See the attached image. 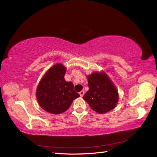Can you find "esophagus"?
I'll return each mask as SVG.
<instances>
[{"mask_svg":"<svg viewBox=\"0 0 157 157\" xmlns=\"http://www.w3.org/2000/svg\"><path fill=\"white\" fill-rule=\"evenodd\" d=\"M79 94H80V96L82 97V96H84V90H82V91H80V92H79Z\"/></svg>","mask_w":157,"mask_h":157,"instance_id":"esophagus-1","label":"esophagus"}]
</instances>
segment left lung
I'll return each instance as SVG.
<instances>
[{
	"mask_svg": "<svg viewBox=\"0 0 157 157\" xmlns=\"http://www.w3.org/2000/svg\"><path fill=\"white\" fill-rule=\"evenodd\" d=\"M89 90L83 99L94 111L101 114L112 110L118 100V92L107 75L94 73L88 77Z\"/></svg>",
	"mask_w": 157,
	"mask_h": 157,
	"instance_id": "8db88e82",
	"label": "left lung"
}]
</instances>
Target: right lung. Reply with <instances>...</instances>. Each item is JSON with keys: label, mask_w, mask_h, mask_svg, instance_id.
<instances>
[{"label": "right lung", "mask_w": 157, "mask_h": 157, "mask_svg": "<svg viewBox=\"0 0 157 157\" xmlns=\"http://www.w3.org/2000/svg\"><path fill=\"white\" fill-rule=\"evenodd\" d=\"M65 71L63 65L56 64L45 73L38 85V103L50 113L60 114L67 111L74 99L80 96L75 91L73 83L65 80Z\"/></svg>", "instance_id": "add662e5"}]
</instances>
